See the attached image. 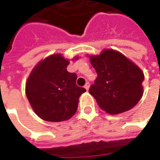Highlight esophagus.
Wrapping results in <instances>:
<instances>
[{"label":"esophagus","mask_w":160,"mask_h":160,"mask_svg":"<svg viewBox=\"0 0 160 160\" xmlns=\"http://www.w3.org/2000/svg\"><path fill=\"white\" fill-rule=\"evenodd\" d=\"M84 88L86 89V91H88V90H89V88H90V83H89V82H87V83L84 84Z\"/></svg>","instance_id":"34e87169"}]
</instances>
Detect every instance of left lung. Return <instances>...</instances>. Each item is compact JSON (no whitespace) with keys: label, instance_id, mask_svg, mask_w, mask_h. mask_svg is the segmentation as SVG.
<instances>
[{"label":"left lung","instance_id":"8db88e82","mask_svg":"<svg viewBox=\"0 0 160 160\" xmlns=\"http://www.w3.org/2000/svg\"><path fill=\"white\" fill-rule=\"evenodd\" d=\"M89 58L98 76L89 92L99 107L110 115L134 107L143 94L144 75L138 66L113 49H105Z\"/></svg>","mask_w":160,"mask_h":160}]
</instances>
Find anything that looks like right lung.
Segmentation results:
<instances>
[{"label":"right lung","instance_id":"1","mask_svg":"<svg viewBox=\"0 0 160 160\" xmlns=\"http://www.w3.org/2000/svg\"><path fill=\"white\" fill-rule=\"evenodd\" d=\"M68 64L60 53L52 54L35 65L28 77L26 94L42 119L61 122L77 112L79 97L86 90L77 86V75L67 70Z\"/></svg>","mask_w":160,"mask_h":160}]
</instances>
